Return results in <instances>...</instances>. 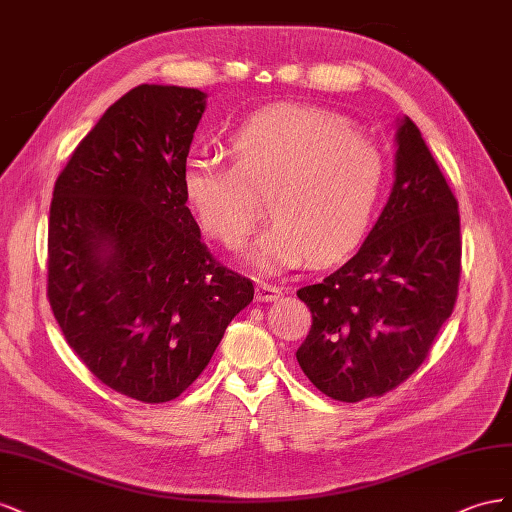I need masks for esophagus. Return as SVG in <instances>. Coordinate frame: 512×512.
<instances>
[{
    "label": "esophagus",
    "instance_id": "1",
    "mask_svg": "<svg viewBox=\"0 0 512 512\" xmlns=\"http://www.w3.org/2000/svg\"><path fill=\"white\" fill-rule=\"evenodd\" d=\"M283 296V289L276 287L272 283H266V281H259L257 283V289H255V298L259 302H272V300H279Z\"/></svg>",
    "mask_w": 512,
    "mask_h": 512
}]
</instances>
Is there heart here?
Segmentation results:
<instances>
[{"mask_svg": "<svg viewBox=\"0 0 512 512\" xmlns=\"http://www.w3.org/2000/svg\"><path fill=\"white\" fill-rule=\"evenodd\" d=\"M231 165L191 158L182 173L186 206L208 236L229 248L255 229L270 193L272 225L248 261L264 272L343 259L362 244L386 188V158L343 115L274 105L248 115L227 137Z\"/></svg>", "mask_w": 512, "mask_h": 512, "instance_id": "1", "label": "heart"}]
</instances>
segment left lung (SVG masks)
I'll return each instance as SVG.
<instances>
[{"instance_id": "1", "label": "left lung", "mask_w": 512, "mask_h": 512, "mask_svg": "<svg viewBox=\"0 0 512 512\" xmlns=\"http://www.w3.org/2000/svg\"><path fill=\"white\" fill-rule=\"evenodd\" d=\"M397 180L360 251L298 289L311 330L296 358L326 397H382L429 356L461 276L459 203L418 126L397 130Z\"/></svg>"}]
</instances>
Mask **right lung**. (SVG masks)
Wrapping results in <instances>:
<instances>
[{"instance_id": "add662e5", "label": "right lung", "mask_w": 512, "mask_h": 512, "mask_svg": "<svg viewBox=\"0 0 512 512\" xmlns=\"http://www.w3.org/2000/svg\"><path fill=\"white\" fill-rule=\"evenodd\" d=\"M206 94L137 85L105 111L57 175L47 296L66 343L102 384L167 403L208 367L253 300L216 261L182 173Z\"/></svg>"}]
</instances>
